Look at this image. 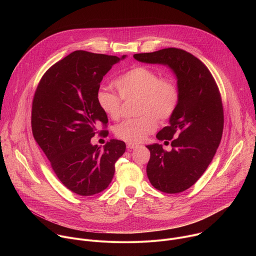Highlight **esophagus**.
I'll return each instance as SVG.
<instances>
[{
	"mask_svg": "<svg viewBox=\"0 0 256 256\" xmlns=\"http://www.w3.org/2000/svg\"><path fill=\"white\" fill-rule=\"evenodd\" d=\"M126 147H128V149H130V150H134V149L138 148L140 146H138V144H132V142H128V144H126Z\"/></svg>",
	"mask_w": 256,
	"mask_h": 256,
	"instance_id": "1",
	"label": "esophagus"
}]
</instances>
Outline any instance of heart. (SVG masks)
Listing matches in <instances>:
<instances>
[{"mask_svg":"<svg viewBox=\"0 0 256 256\" xmlns=\"http://www.w3.org/2000/svg\"><path fill=\"white\" fill-rule=\"evenodd\" d=\"M114 85L120 95L105 88L96 93L101 110L114 120L120 118L122 99H138V114L142 116L126 120L116 128V136L128 142L138 144L154 132L160 120H169L179 103V90L169 78H160L153 68L136 66L118 76Z\"/></svg>","mask_w":256,"mask_h":256,"instance_id":"b5f03b06","label":"heart"}]
</instances>
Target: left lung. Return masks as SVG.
Segmentation results:
<instances>
[{
	"label": "left lung",
	"mask_w": 256,
	"mask_h": 256,
	"mask_svg": "<svg viewBox=\"0 0 256 256\" xmlns=\"http://www.w3.org/2000/svg\"><path fill=\"white\" fill-rule=\"evenodd\" d=\"M146 64H159L172 70L177 79L179 103L169 126L156 136L170 140L172 150L148 144L151 157L147 175L151 184L166 194H178L192 186L206 170L220 144L224 112L220 91L208 68L194 56L169 48L154 52L136 54Z\"/></svg>",
	"instance_id": "obj_1"
}]
</instances>
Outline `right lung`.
I'll return each mask as SVG.
<instances>
[{"instance_id": "add662e5", "label": "right lung", "mask_w": 256, "mask_h": 256, "mask_svg": "<svg viewBox=\"0 0 256 256\" xmlns=\"http://www.w3.org/2000/svg\"><path fill=\"white\" fill-rule=\"evenodd\" d=\"M126 56L76 50L50 66L36 88L33 136L62 184L79 196L104 190L114 178L116 162L126 152L124 142L114 138L102 150L91 144L97 126L108 122L96 93L108 70Z\"/></svg>"}]
</instances>
